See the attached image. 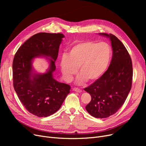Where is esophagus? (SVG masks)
Listing matches in <instances>:
<instances>
[{"mask_svg": "<svg viewBox=\"0 0 146 146\" xmlns=\"http://www.w3.org/2000/svg\"><path fill=\"white\" fill-rule=\"evenodd\" d=\"M73 90H74L75 92H79V93H80L82 92V90L78 88H73Z\"/></svg>", "mask_w": 146, "mask_h": 146, "instance_id": "obj_1", "label": "esophagus"}]
</instances>
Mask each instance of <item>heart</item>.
Segmentation results:
<instances>
[{
	"label": "heart",
	"mask_w": 146,
	"mask_h": 146,
	"mask_svg": "<svg viewBox=\"0 0 146 146\" xmlns=\"http://www.w3.org/2000/svg\"><path fill=\"white\" fill-rule=\"evenodd\" d=\"M111 57L112 49L108 43L82 41L74 45L67 55L61 57V72L65 80L70 82L78 68V84L94 82L105 73Z\"/></svg>",
	"instance_id": "1"
}]
</instances>
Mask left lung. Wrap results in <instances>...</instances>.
Returning a JSON list of instances; mask_svg holds the SVG:
<instances>
[{
	"mask_svg": "<svg viewBox=\"0 0 146 146\" xmlns=\"http://www.w3.org/2000/svg\"><path fill=\"white\" fill-rule=\"evenodd\" d=\"M100 35L110 38L112 60L101 77L84 90L92 98L86 106V111L95 118H105L115 113L125 101L132 86L133 64L128 51L117 36Z\"/></svg>",
	"mask_w": 146,
	"mask_h": 146,
	"instance_id": "left-lung-1",
	"label": "left lung"
}]
</instances>
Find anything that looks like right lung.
<instances>
[{
    "instance_id": "right-lung-1",
    "label": "right lung",
    "mask_w": 146,
    "mask_h": 146,
    "mask_svg": "<svg viewBox=\"0 0 146 146\" xmlns=\"http://www.w3.org/2000/svg\"><path fill=\"white\" fill-rule=\"evenodd\" d=\"M62 34L38 33L27 40L18 50L13 60L14 89L26 110L38 117L56 112L70 93V86L53 78L55 61ZM48 56L50 67L43 74L33 73L32 61L35 57Z\"/></svg>"
}]
</instances>
